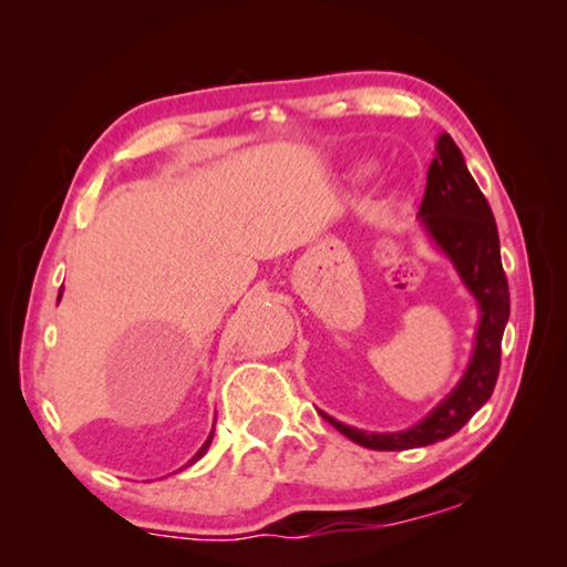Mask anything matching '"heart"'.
<instances>
[{"label": "heart", "instance_id": "b5f03b06", "mask_svg": "<svg viewBox=\"0 0 567 567\" xmlns=\"http://www.w3.org/2000/svg\"><path fill=\"white\" fill-rule=\"evenodd\" d=\"M360 175H370V167H360Z\"/></svg>", "mask_w": 567, "mask_h": 567}]
</instances>
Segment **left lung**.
<instances>
[{"instance_id": "1", "label": "left lung", "mask_w": 567, "mask_h": 567, "mask_svg": "<svg viewBox=\"0 0 567 567\" xmlns=\"http://www.w3.org/2000/svg\"><path fill=\"white\" fill-rule=\"evenodd\" d=\"M420 227L430 243L455 267L460 282L477 302V330L473 354L455 388L417 420L415 425L395 433H368L330 417H322L340 430L352 443L370 450H410L440 443L455 435L475 412L491 400L497 372H501V344L511 292L501 262V237L493 209L477 182L470 175L465 157L447 132L435 142V159L427 169V187L420 205Z\"/></svg>"}]
</instances>
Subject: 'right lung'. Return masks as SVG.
<instances>
[{
    "label": "right lung",
    "mask_w": 567,
    "mask_h": 567,
    "mask_svg": "<svg viewBox=\"0 0 567 567\" xmlns=\"http://www.w3.org/2000/svg\"><path fill=\"white\" fill-rule=\"evenodd\" d=\"M60 300H62V290H60V297H56V302H60ZM213 435H215V430H213V433H209V437L205 440V445H203V447H199L195 455H192V460H189V463H187V465H195V463H197V460H199V457H203V455L207 453V447H209V443H213ZM187 465H185V467H187Z\"/></svg>",
    "instance_id": "right-lung-1"
}]
</instances>
